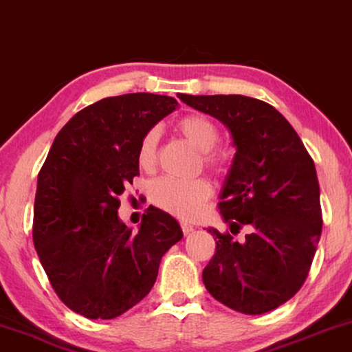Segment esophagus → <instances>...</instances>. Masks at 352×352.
<instances>
[{
	"mask_svg": "<svg viewBox=\"0 0 352 352\" xmlns=\"http://www.w3.org/2000/svg\"><path fill=\"white\" fill-rule=\"evenodd\" d=\"M181 229H182V232H184L186 235L190 234V232H194V226H190L189 223H184V221H182V223H181Z\"/></svg>",
	"mask_w": 352,
	"mask_h": 352,
	"instance_id": "esophagus-1",
	"label": "esophagus"
}]
</instances>
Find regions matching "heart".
<instances>
[{"instance_id":"b5f03b06","label":"heart","mask_w":352,"mask_h":352,"mask_svg":"<svg viewBox=\"0 0 352 352\" xmlns=\"http://www.w3.org/2000/svg\"><path fill=\"white\" fill-rule=\"evenodd\" d=\"M176 131L200 151L201 163L216 173L226 168V157L216 148L219 141V129L213 120L200 113H189L176 122ZM157 129H148L138 148V162L144 170H151L157 162ZM151 201L181 219H190L200 213L201 206L211 195L210 182L204 177L192 181H177L162 177L151 186Z\"/></svg>"}]
</instances>
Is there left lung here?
I'll return each mask as SVG.
<instances>
[{"instance_id": "obj_1", "label": "left lung", "mask_w": 352, "mask_h": 352, "mask_svg": "<svg viewBox=\"0 0 352 352\" xmlns=\"http://www.w3.org/2000/svg\"><path fill=\"white\" fill-rule=\"evenodd\" d=\"M223 122L235 152L219 194L230 232H208L214 256L204 269L210 295L242 314H264L305 283L322 232L314 162L292 124L272 105L240 94L177 96ZM249 229L245 240L233 235Z\"/></svg>"}]
</instances>
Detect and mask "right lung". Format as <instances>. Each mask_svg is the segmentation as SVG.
Returning <instances> with one entry per match:
<instances>
[{
	"label": "right lung",
	"mask_w": 352,
	"mask_h": 352,
	"mask_svg": "<svg viewBox=\"0 0 352 352\" xmlns=\"http://www.w3.org/2000/svg\"><path fill=\"white\" fill-rule=\"evenodd\" d=\"M176 107L175 98L151 93L105 98L74 115L52 142L38 175L33 243L57 296L76 314L113 319L131 309L182 239L177 221L155 206L138 232L118 218V197L139 175L141 139Z\"/></svg>",
	"instance_id": "add662e5"
}]
</instances>
